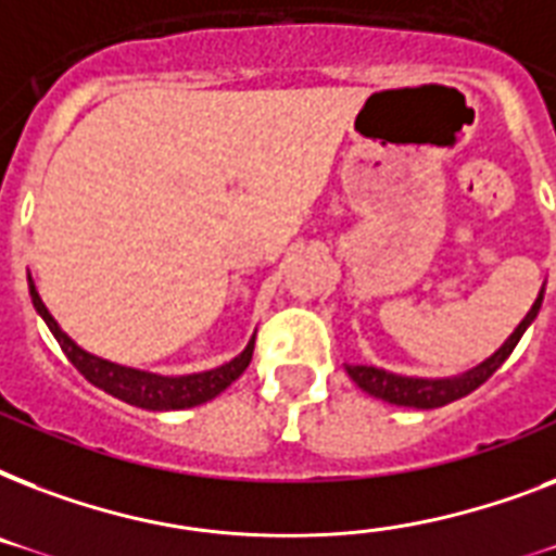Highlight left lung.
Wrapping results in <instances>:
<instances>
[{
  "label": "left lung",
  "instance_id": "1",
  "mask_svg": "<svg viewBox=\"0 0 556 556\" xmlns=\"http://www.w3.org/2000/svg\"><path fill=\"white\" fill-rule=\"evenodd\" d=\"M545 288L540 291V296L531 305V312L526 314V320L519 323L514 334H510L505 343H502L496 352H493L488 361H482L473 369L462 371L456 378H406V375H395V371L378 369V366H346L349 378L355 380L357 387L369 392V395L387 401V404L395 406H415V409H435V406H444L450 401H458V397L470 395L473 389H479L484 380L491 378L493 371L500 369L505 361L510 357V352L517 349L519 338L526 334V329L534 323V317L540 314V305H543Z\"/></svg>",
  "mask_w": 556,
  "mask_h": 556
}]
</instances>
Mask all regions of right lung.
Wrapping results in <instances>:
<instances>
[{"label":"right lung","instance_id":"obj_1","mask_svg":"<svg viewBox=\"0 0 556 556\" xmlns=\"http://www.w3.org/2000/svg\"><path fill=\"white\" fill-rule=\"evenodd\" d=\"M28 288L30 303H34L37 314L46 320V326L56 338V343H60V349L65 352V357L77 366V371H80L83 378L89 380V383H94L98 389H103V392H109V395L121 397L126 404L141 406V409H187V406L207 404L210 397H216L218 392H225V389L248 369V364H251L253 357L251 338V343L244 346L242 355H236L230 364H222L210 371H195V375H176V378H169V375H155V371L112 364V361H103V357L91 355V352L80 349L63 329H60V323L51 317V312H48L46 303H42V296H39L37 286L30 282V277Z\"/></svg>","mask_w":556,"mask_h":556}]
</instances>
